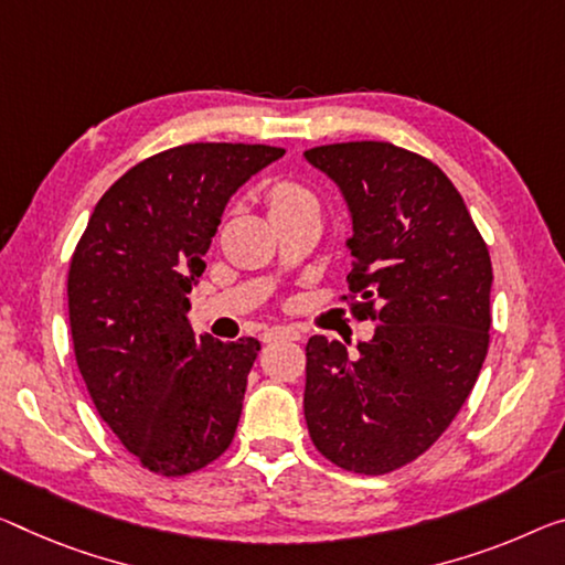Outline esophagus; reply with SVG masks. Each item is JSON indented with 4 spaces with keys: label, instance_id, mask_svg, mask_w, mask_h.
<instances>
[{
    "label": "esophagus",
    "instance_id": "obj_1",
    "mask_svg": "<svg viewBox=\"0 0 565 565\" xmlns=\"http://www.w3.org/2000/svg\"><path fill=\"white\" fill-rule=\"evenodd\" d=\"M280 338H285V341H300V333L295 331V328H290V326H273V328H267V331L263 333V341L265 343L280 341Z\"/></svg>",
    "mask_w": 565,
    "mask_h": 565
}]
</instances>
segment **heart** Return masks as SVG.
Returning a JSON list of instances; mask_svg holds the SVG:
<instances>
[{
    "label": "heart",
    "mask_w": 565,
    "mask_h": 565,
    "mask_svg": "<svg viewBox=\"0 0 565 565\" xmlns=\"http://www.w3.org/2000/svg\"><path fill=\"white\" fill-rule=\"evenodd\" d=\"M267 206H270L273 214H282V212H290L295 206L300 204H308V202H316V196L308 186L298 184V181H290V179H277L273 181L270 186H267Z\"/></svg>",
    "instance_id": "1"
}]
</instances>
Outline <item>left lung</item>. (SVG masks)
<instances>
[{"mask_svg": "<svg viewBox=\"0 0 565 565\" xmlns=\"http://www.w3.org/2000/svg\"><path fill=\"white\" fill-rule=\"evenodd\" d=\"M353 216L349 292L355 320H376L355 353L312 335L306 422L328 462L386 475L427 452L470 396L490 349L488 245L462 194L424 156L388 141L306 151Z\"/></svg>", "mask_w": 565, "mask_h": 565, "instance_id": "left-lung-1", "label": "left lung"}]
</instances>
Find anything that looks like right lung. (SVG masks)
Segmentation results:
<instances>
[{
  "mask_svg": "<svg viewBox=\"0 0 565 565\" xmlns=\"http://www.w3.org/2000/svg\"><path fill=\"white\" fill-rule=\"evenodd\" d=\"M282 153L265 143L153 153L100 196L73 253L77 369L100 419L156 475L202 470L237 431L259 341L194 335L189 292L230 196Z\"/></svg>",
  "mask_w": 565,
  "mask_h": 565,
  "instance_id": "1",
  "label": "right lung"
}]
</instances>
